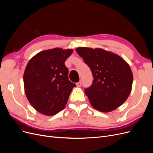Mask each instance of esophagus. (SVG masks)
Returning a JSON list of instances; mask_svg holds the SVG:
<instances>
[{
    "label": "esophagus",
    "instance_id": "1",
    "mask_svg": "<svg viewBox=\"0 0 153 153\" xmlns=\"http://www.w3.org/2000/svg\"><path fill=\"white\" fill-rule=\"evenodd\" d=\"M81 85H82V82H81V81H80V82H78V83H76V86L77 87H81Z\"/></svg>",
    "mask_w": 153,
    "mask_h": 153
}]
</instances>
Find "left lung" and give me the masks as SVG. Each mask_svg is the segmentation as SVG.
Here are the masks:
<instances>
[{"instance_id":"8db88e82","label":"left lung","mask_w":153,"mask_h":153,"mask_svg":"<svg viewBox=\"0 0 153 153\" xmlns=\"http://www.w3.org/2000/svg\"><path fill=\"white\" fill-rule=\"evenodd\" d=\"M76 51L94 78L91 86L85 89L92 107L110 112L122 105L132 89L133 76L129 64L119 55L101 48L79 47Z\"/></svg>"}]
</instances>
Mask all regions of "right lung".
Listing matches in <instances>:
<instances>
[{"label":"right lung","instance_id":"add662e5","mask_svg":"<svg viewBox=\"0 0 153 153\" xmlns=\"http://www.w3.org/2000/svg\"><path fill=\"white\" fill-rule=\"evenodd\" d=\"M73 49L55 48L35 55L24 73L25 93L30 105L41 114L53 115L62 110L76 84L68 79L64 62Z\"/></svg>","mask_w":153,"mask_h":153}]
</instances>
